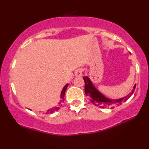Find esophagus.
Instances as JSON below:
<instances>
[{
	"instance_id": "1",
	"label": "esophagus",
	"mask_w": 149,
	"mask_h": 149,
	"mask_svg": "<svg viewBox=\"0 0 149 149\" xmlns=\"http://www.w3.org/2000/svg\"><path fill=\"white\" fill-rule=\"evenodd\" d=\"M75 76L76 77H81L83 76V69H78L75 71Z\"/></svg>"
}]
</instances>
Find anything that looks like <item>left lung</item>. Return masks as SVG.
I'll list each match as a JSON object with an SVG mask.
<instances>
[{
	"label": "left lung",
	"instance_id": "1",
	"mask_svg": "<svg viewBox=\"0 0 149 149\" xmlns=\"http://www.w3.org/2000/svg\"><path fill=\"white\" fill-rule=\"evenodd\" d=\"M83 79L85 80V92L87 96L90 97V101L96 107H99L102 109L104 108H110V109H113V108L118 107L125 102L130 96L134 93V89L136 88V85H134L132 92H130L127 96L123 97V98L118 99V100H111L104 96L102 93L99 91L92 84V81L89 78L88 76L83 77Z\"/></svg>",
	"mask_w": 149,
	"mask_h": 149
}]
</instances>
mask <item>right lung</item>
I'll use <instances>...</instances> for the list:
<instances>
[{
    "label": "right lung",
    "instance_id": "add662e5",
    "mask_svg": "<svg viewBox=\"0 0 149 149\" xmlns=\"http://www.w3.org/2000/svg\"><path fill=\"white\" fill-rule=\"evenodd\" d=\"M68 85L69 84H66L65 86L63 88V90L61 92V95H60V100H59V102H58V104L57 106H55V107L51 108V109H48V110L47 111L45 112L46 114H51V113H54L55 111H57L58 110H59V109H60V107L61 105H62L63 102H64V95H65V92H66V88H67Z\"/></svg>",
    "mask_w": 149,
    "mask_h": 149
}]
</instances>
